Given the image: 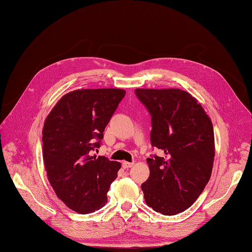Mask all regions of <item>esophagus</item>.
Returning a JSON list of instances; mask_svg holds the SVG:
<instances>
[{"label":"esophagus","instance_id":"esophagus-1","mask_svg":"<svg viewBox=\"0 0 252 252\" xmlns=\"http://www.w3.org/2000/svg\"><path fill=\"white\" fill-rule=\"evenodd\" d=\"M134 163L133 162H128V161H123V168H125V169H129V168H131L132 165H133Z\"/></svg>","mask_w":252,"mask_h":252}]
</instances>
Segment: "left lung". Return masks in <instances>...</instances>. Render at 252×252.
Returning a JSON list of instances; mask_svg holds the SVG:
<instances>
[{
	"label": "left lung",
	"mask_w": 252,
	"mask_h": 252,
	"mask_svg": "<svg viewBox=\"0 0 252 252\" xmlns=\"http://www.w3.org/2000/svg\"><path fill=\"white\" fill-rule=\"evenodd\" d=\"M152 118L151 143L161 155L147 158L150 177L141 185L146 204L165 216L191 206L211 179L215 157L211 119L179 89H137Z\"/></svg>",
	"instance_id": "left-lung-1"
}]
</instances>
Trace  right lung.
<instances>
[{
	"label": "right lung",
	"mask_w": 252,
	"mask_h": 252,
	"mask_svg": "<svg viewBox=\"0 0 252 252\" xmlns=\"http://www.w3.org/2000/svg\"><path fill=\"white\" fill-rule=\"evenodd\" d=\"M125 94L121 89L73 91L61 98L45 121L42 157L48 180L58 198L77 213L105 205L118 176L120 162L93 153Z\"/></svg>",
	"instance_id": "1"
}]
</instances>
